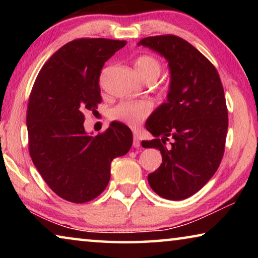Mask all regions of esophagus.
Masks as SVG:
<instances>
[{"label":"esophagus","instance_id":"1","mask_svg":"<svg viewBox=\"0 0 258 258\" xmlns=\"http://www.w3.org/2000/svg\"><path fill=\"white\" fill-rule=\"evenodd\" d=\"M133 147L134 148H139L140 147V140L138 138V135L134 133V137H133Z\"/></svg>","mask_w":258,"mask_h":258}]
</instances>
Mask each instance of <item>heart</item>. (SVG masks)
Here are the masks:
<instances>
[{
  "mask_svg": "<svg viewBox=\"0 0 258 258\" xmlns=\"http://www.w3.org/2000/svg\"><path fill=\"white\" fill-rule=\"evenodd\" d=\"M135 69L143 81L147 78H158L161 72L159 61L151 55H141L135 60ZM151 103L141 102H121L109 111V117L112 120L121 121L128 126H137L142 123L151 112Z\"/></svg>",
  "mask_w": 258,
  "mask_h": 258,
  "instance_id": "obj_1",
  "label": "heart"
}]
</instances>
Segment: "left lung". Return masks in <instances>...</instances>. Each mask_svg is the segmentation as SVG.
<instances>
[{
	"mask_svg": "<svg viewBox=\"0 0 258 258\" xmlns=\"http://www.w3.org/2000/svg\"><path fill=\"white\" fill-rule=\"evenodd\" d=\"M138 45L164 56L171 75L167 100L146 121L155 139L142 147L156 148L163 157L148 182L161 198L186 199L211 180L224 154L228 109L223 86L211 61L181 37L150 36ZM169 138L171 147L166 148Z\"/></svg>",
	"mask_w": 258,
	"mask_h": 258,
	"instance_id": "left-lung-1",
	"label": "left lung"
}]
</instances>
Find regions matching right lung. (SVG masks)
Wrapping results in <instances>:
<instances>
[{
    "mask_svg": "<svg viewBox=\"0 0 258 258\" xmlns=\"http://www.w3.org/2000/svg\"><path fill=\"white\" fill-rule=\"evenodd\" d=\"M125 41L80 38L52 54L29 97V154L43 180L60 198L83 204L97 198L110 180V164L132 147L127 126L112 121L97 137L84 128V111L101 102L99 77L104 62Z\"/></svg>",
    "mask_w": 258,
    "mask_h": 258,
    "instance_id": "add662e5",
    "label": "right lung"
}]
</instances>
